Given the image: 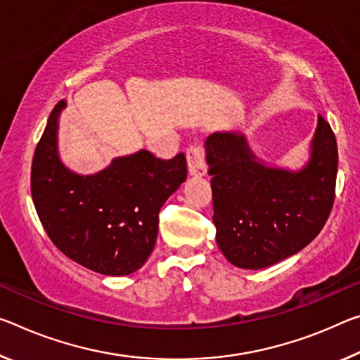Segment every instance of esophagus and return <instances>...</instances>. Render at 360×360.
<instances>
[{"label":"esophagus","instance_id":"esophagus-1","mask_svg":"<svg viewBox=\"0 0 360 360\" xmlns=\"http://www.w3.org/2000/svg\"><path fill=\"white\" fill-rule=\"evenodd\" d=\"M187 167L192 176L207 174V158H205V149L198 144L187 147Z\"/></svg>","mask_w":360,"mask_h":360}]
</instances>
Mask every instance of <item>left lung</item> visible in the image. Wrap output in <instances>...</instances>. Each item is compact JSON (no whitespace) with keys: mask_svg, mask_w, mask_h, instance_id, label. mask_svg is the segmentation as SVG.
<instances>
[{"mask_svg":"<svg viewBox=\"0 0 360 360\" xmlns=\"http://www.w3.org/2000/svg\"><path fill=\"white\" fill-rule=\"evenodd\" d=\"M205 150L216 242L233 266L262 269L319 236L333 208L338 169L335 134L322 115L309 163L300 171L259 163L247 139L236 133L211 134Z\"/></svg>","mask_w":360,"mask_h":360,"instance_id":"8db88e82","label":"left lung"}]
</instances>
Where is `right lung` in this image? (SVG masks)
<instances>
[{
    "label": "right lung",
    "mask_w": 360,
    "mask_h": 360,
    "mask_svg": "<svg viewBox=\"0 0 360 360\" xmlns=\"http://www.w3.org/2000/svg\"><path fill=\"white\" fill-rule=\"evenodd\" d=\"M64 107L65 101L56 104L33 155L38 218L70 259L104 276H128L155 247L160 208L187 178L186 155L162 160L139 150L96 174L72 173L57 153V120Z\"/></svg>",
    "instance_id": "right-lung-1"
}]
</instances>
